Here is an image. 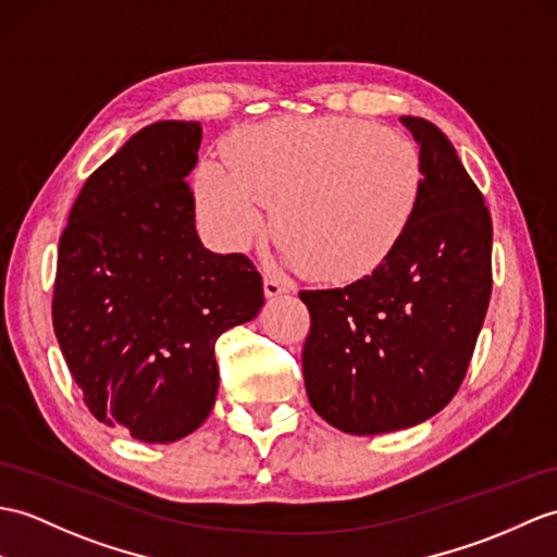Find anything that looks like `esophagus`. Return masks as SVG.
<instances>
[{
    "label": "esophagus",
    "mask_w": 557,
    "mask_h": 557,
    "mask_svg": "<svg viewBox=\"0 0 557 557\" xmlns=\"http://www.w3.org/2000/svg\"><path fill=\"white\" fill-rule=\"evenodd\" d=\"M263 292H265L268 299H273V296L287 294V292H289V284L284 282V280H280V277H275V275H265V280H263Z\"/></svg>",
    "instance_id": "34e87169"
}]
</instances>
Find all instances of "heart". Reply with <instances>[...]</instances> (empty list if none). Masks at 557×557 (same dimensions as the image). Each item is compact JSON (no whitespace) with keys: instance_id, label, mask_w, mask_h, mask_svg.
<instances>
[{"instance_id":"b5f03b06","label":"heart","mask_w":557,"mask_h":557,"mask_svg":"<svg viewBox=\"0 0 557 557\" xmlns=\"http://www.w3.org/2000/svg\"><path fill=\"white\" fill-rule=\"evenodd\" d=\"M227 165L203 161L197 209L220 247L242 251L265 230L284 261L320 282L370 275L416 215L424 163L408 135L344 115L277 119L227 139Z\"/></svg>"}]
</instances>
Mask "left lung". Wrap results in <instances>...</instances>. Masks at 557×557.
I'll list each match as a JSON object with an SVG mask.
<instances>
[{"instance_id": "obj_1", "label": "left lung", "mask_w": 557, "mask_h": 557, "mask_svg": "<svg viewBox=\"0 0 557 557\" xmlns=\"http://www.w3.org/2000/svg\"><path fill=\"white\" fill-rule=\"evenodd\" d=\"M420 145L424 187L386 261L344 289H306L310 406L348 434L406 430L456 396L491 299V215L448 137L400 119Z\"/></svg>"}]
</instances>
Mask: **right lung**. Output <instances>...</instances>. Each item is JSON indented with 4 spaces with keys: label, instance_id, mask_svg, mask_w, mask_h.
Wrapping results in <instances>:
<instances>
[{
    "label": "right lung",
    "instance_id": "add662e5",
    "mask_svg": "<svg viewBox=\"0 0 557 557\" xmlns=\"http://www.w3.org/2000/svg\"><path fill=\"white\" fill-rule=\"evenodd\" d=\"M201 125L141 127L87 177L59 239L51 320L92 416L147 444L191 434L218 394L215 342L263 306L244 253L194 225Z\"/></svg>",
    "mask_w": 557,
    "mask_h": 557
}]
</instances>
